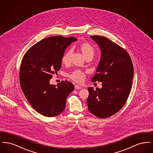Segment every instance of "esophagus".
<instances>
[{
  "label": "esophagus",
  "mask_w": 153,
  "mask_h": 153,
  "mask_svg": "<svg viewBox=\"0 0 153 153\" xmlns=\"http://www.w3.org/2000/svg\"><path fill=\"white\" fill-rule=\"evenodd\" d=\"M74 88H75V89L78 90V89H81L82 87H80L79 85H76L74 86Z\"/></svg>",
  "instance_id": "1"
}]
</instances>
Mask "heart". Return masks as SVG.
I'll use <instances>...</instances> for the list:
<instances>
[{
  "label": "heart",
  "mask_w": 153,
  "mask_h": 153,
  "mask_svg": "<svg viewBox=\"0 0 153 153\" xmlns=\"http://www.w3.org/2000/svg\"><path fill=\"white\" fill-rule=\"evenodd\" d=\"M78 49L82 54L85 59L88 57H93L95 55V50L91 44L88 42H84L80 44L78 47ZM72 54L71 49H69L63 54L61 62L65 65H69L71 63V57ZM69 77L77 83H82L85 78V74L80 70H76L69 74Z\"/></svg>",
  "instance_id": "obj_1"
}]
</instances>
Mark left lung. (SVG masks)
<instances>
[{"instance_id":"1","label":"left lung","mask_w":153,"mask_h":153,"mask_svg":"<svg viewBox=\"0 0 153 153\" xmlns=\"http://www.w3.org/2000/svg\"><path fill=\"white\" fill-rule=\"evenodd\" d=\"M98 44L101 58L92 82H102V88L89 87L87 102L91 113L106 118L117 113L131 91L134 68L131 58L123 48L100 36H90Z\"/></svg>"}]
</instances>
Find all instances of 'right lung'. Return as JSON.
Listing matches in <instances>:
<instances>
[{"label":"right lung","mask_w":153,"mask_h":153,"mask_svg":"<svg viewBox=\"0 0 153 153\" xmlns=\"http://www.w3.org/2000/svg\"><path fill=\"white\" fill-rule=\"evenodd\" d=\"M75 37L50 36L34 45L22 58L19 82L22 91L33 108L46 117H54L65 108L66 100L74 87L68 81L57 85L50 80L61 67V58L66 48Z\"/></svg>","instance_id":"1"}]
</instances>
